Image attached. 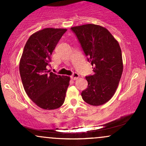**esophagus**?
Returning <instances> with one entry per match:
<instances>
[{
    "instance_id": "esophagus-1",
    "label": "esophagus",
    "mask_w": 146,
    "mask_h": 146,
    "mask_svg": "<svg viewBox=\"0 0 146 146\" xmlns=\"http://www.w3.org/2000/svg\"><path fill=\"white\" fill-rule=\"evenodd\" d=\"M71 78L72 80H77V79H78L79 78H80V75H79L78 73H74L73 74V75H71Z\"/></svg>"
}]
</instances>
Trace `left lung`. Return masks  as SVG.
<instances>
[{
  "mask_svg": "<svg viewBox=\"0 0 146 146\" xmlns=\"http://www.w3.org/2000/svg\"><path fill=\"white\" fill-rule=\"evenodd\" d=\"M94 74L86 77L88 86L82 92L83 100L92 106L108 102L116 92L123 73L121 50L118 41L100 25L86 24L71 27Z\"/></svg>",
  "mask_w": 146,
  "mask_h": 146,
  "instance_id": "obj_1",
  "label": "left lung"
}]
</instances>
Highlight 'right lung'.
Listing matches in <instances>:
<instances>
[{
	"mask_svg": "<svg viewBox=\"0 0 146 146\" xmlns=\"http://www.w3.org/2000/svg\"><path fill=\"white\" fill-rule=\"evenodd\" d=\"M66 29L45 28L33 33L25 44L19 64L24 89L40 108L54 110L64 102L70 77L48 70L57 44Z\"/></svg>",
	"mask_w": 146,
	"mask_h": 146,
	"instance_id": "add662e5",
	"label": "right lung"
}]
</instances>
